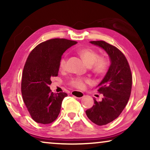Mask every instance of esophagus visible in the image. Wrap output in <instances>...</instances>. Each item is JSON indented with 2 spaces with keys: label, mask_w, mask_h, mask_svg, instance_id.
I'll return each instance as SVG.
<instances>
[{
  "label": "esophagus",
  "mask_w": 150,
  "mask_h": 150,
  "mask_svg": "<svg viewBox=\"0 0 150 150\" xmlns=\"http://www.w3.org/2000/svg\"><path fill=\"white\" fill-rule=\"evenodd\" d=\"M71 93L73 96H74V97L78 98H82L85 96V95H84V93H83V92L78 91H71Z\"/></svg>",
  "instance_id": "obj_1"
}]
</instances>
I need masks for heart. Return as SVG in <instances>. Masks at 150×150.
I'll use <instances>...</instances> for the list:
<instances>
[{
	"label": "heart",
	"mask_w": 150,
	"mask_h": 150,
	"mask_svg": "<svg viewBox=\"0 0 150 150\" xmlns=\"http://www.w3.org/2000/svg\"><path fill=\"white\" fill-rule=\"evenodd\" d=\"M79 54L88 65L91 66L92 71L97 75L102 76L107 71L109 67V62L107 59L100 57V54L96 50L91 48H81L79 50ZM67 57L65 56L61 59L59 62V68L65 69L66 67ZM91 81L87 79L83 78H74L71 79L70 84L73 87L78 89H83L86 84L90 83Z\"/></svg>",
	"instance_id": "heart-1"
}]
</instances>
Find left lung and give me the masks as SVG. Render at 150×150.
<instances>
[{
	"mask_svg": "<svg viewBox=\"0 0 150 150\" xmlns=\"http://www.w3.org/2000/svg\"><path fill=\"white\" fill-rule=\"evenodd\" d=\"M90 43L103 48L111 62L105 76L96 87L103 98L100 102L93 99L94 105L85 111L92 122L104 126L117 118L126 107L131 93L132 76L126 57L117 48L104 41Z\"/></svg>",
	"mask_w": 150,
	"mask_h": 150,
	"instance_id": "left-lung-1",
	"label": "left lung"
}]
</instances>
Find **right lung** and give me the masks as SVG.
I'll return each mask as SVG.
<instances>
[{"label": "right lung", "instance_id": "add662e5", "mask_svg": "<svg viewBox=\"0 0 150 150\" xmlns=\"http://www.w3.org/2000/svg\"><path fill=\"white\" fill-rule=\"evenodd\" d=\"M76 43L66 39H51L38 44L26 59L22 72V96L30 115L37 123L50 124L60 112L67 94L53 93L49 85L51 79L58 76L61 56Z\"/></svg>", "mask_w": 150, "mask_h": 150}]
</instances>
